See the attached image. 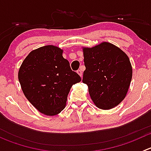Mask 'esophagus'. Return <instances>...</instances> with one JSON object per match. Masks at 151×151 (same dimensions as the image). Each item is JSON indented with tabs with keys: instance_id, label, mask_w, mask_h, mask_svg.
I'll use <instances>...</instances> for the list:
<instances>
[{
	"instance_id": "34e87169",
	"label": "esophagus",
	"mask_w": 151,
	"mask_h": 151,
	"mask_svg": "<svg viewBox=\"0 0 151 151\" xmlns=\"http://www.w3.org/2000/svg\"><path fill=\"white\" fill-rule=\"evenodd\" d=\"M77 73H78L79 74V75L80 76V77H83V71H82V70L81 69H79V70H77Z\"/></svg>"
}]
</instances>
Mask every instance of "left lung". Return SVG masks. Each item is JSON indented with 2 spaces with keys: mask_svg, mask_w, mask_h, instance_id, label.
I'll list each match as a JSON object with an SVG mask.
<instances>
[{
  "mask_svg": "<svg viewBox=\"0 0 151 151\" xmlns=\"http://www.w3.org/2000/svg\"><path fill=\"white\" fill-rule=\"evenodd\" d=\"M83 55L85 70L83 82L88 85L91 99L100 109L116 106L126 97L132 81L129 57L108 42L83 48Z\"/></svg>",
  "mask_w": 151,
  "mask_h": 151,
  "instance_id": "8db88e82",
  "label": "left lung"
}]
</instances>
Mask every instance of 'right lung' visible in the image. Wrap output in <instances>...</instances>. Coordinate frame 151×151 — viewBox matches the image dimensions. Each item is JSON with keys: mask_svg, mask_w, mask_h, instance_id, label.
Instances as JSON below:
<instances>
[{"mask_svg": "<svg viewBox=\"0 0 151 151\" xmlns=\"http://www.w3.org/2000/svg\"><path fill=\"white\" fill-rule=\"evenodd\" d=\"M63 50L47 45L33 50L22 62L18 79L27 99L47 115L60 113L71 86L81 81L72 71Z\"/></svg>", "mask_w": 151, "mask_h": 151, "instance_id": "obj_1", "label": "right lung"}]
</instances>
